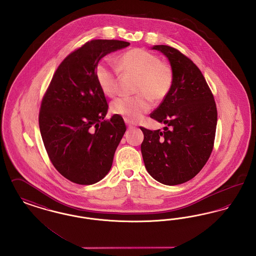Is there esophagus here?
<instances>
[{"label":"esophagus","instance_id":"34e87169","mask_svg":"<svg viewBox=\"0 0 256 256\" xmlns=\"http://www.w3.org/2000/svg\"><path fill=\"white\" fill-rule=\"evenodd\" d=\"M125 122H126V124H127V126H128L129 128H133V127H134V125L132 122H129V120H125Z\"/></svg>","mask_w":256,"mask_h":256}]
</instances>
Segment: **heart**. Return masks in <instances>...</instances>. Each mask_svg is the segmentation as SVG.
<instances>
[{"instance_id":"obj_1","label":"heart","mask_w":256,"mask_h":256,"mask_svg":"<svg viewBox=\"0 0 256 256\" xmlns=\"http://www.w3.org/2000/svg\"><path fill=\"white\" fill-rule=\"evenodd\" d=\"M120 71L136 76V96L120 97L112 101L110 110L129 122L140 120L153 102H161L170 94L174 84V70L162 62L159 56L144 49H132L120 54L118 68L102 60L95 68V78L102 92L112 97L118 92Z\"/></svg>"}]
</instances>
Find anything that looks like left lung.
Returning <instances> with one entry per match:
<instances>
[{
  "mask_svg": "<svg viewBox=\"0 0 256 256\" xmlns=\"http://www.w3.org/2000/svg\"><path fill=\"white\" fill-rule=\"evenodd\" d=\"M152 49L168 58L174 84L150 118L168 126L164 131L140 127V146L148 174L162 184L174 186L194 178L208 161L214 148L218 112L213 94L192 60L168 45Z\"/></svg>",
  "mask_w": 256,
  "mask_h": 256,
  "instance_id": "left-lung-1",
  "label": "left lung"
}]
</instances>
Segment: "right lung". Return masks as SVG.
Returning <instances> with one entry per match:
<instances>
[{
    "label": "right lung",
    "instance_id": "1",
    "mask_svg": "<svg viewBox=\"0 0 256 256\" xmlns=\"http://www.w3.org/2000/svg\"><path fill=\"white\" fill-rule=\"evenodd\" d=\"M126 41H88L62 62L41 101L40 129L54 168L73 183L92 185L108 174L126 125L108 112L95 68Z\"/></svg>",
    "mask_w": 256,
    "mask_h": 256
}]
</instances>
